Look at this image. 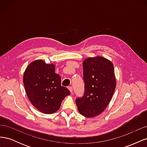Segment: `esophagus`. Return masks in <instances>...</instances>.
I'll list each match as a JSON object with an SVG mask.
<instances>
[{
	"instance_id": "esophagus-1",
	"label": "esophagus",
	"mask_w": 147,
	"mask_h": 147,
	"mask_svg": "<svg viewBox=\"0 0 147 147\" xmlns=\"http://www.w3.org/2000/svg\"><path fill=\"white\" fill-rule=\"evenodd\" d=\"M68 89L69 90V91H70L71 94H73V89H72V87L69 86V87H68Z\"/></svg>"
}]
</instances>
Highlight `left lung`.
Masks as SVG:
<instances>
[{"instance_id":"8db88e82","label":"left lung","mask_w":147,"mask_h":147,"mask_svg":"<svg viewBox=\"0 0 147 147\" xmlns=\"http://www.w3.org/2000/svg\"><path fill=\"white\" fill-rule=\"evenodd\" d=\"M84 94L75 102L83 116L93 118L104 112L117 86L112 61L102 56L90 57L83 62Z\"/></svg>"}]
</instances>
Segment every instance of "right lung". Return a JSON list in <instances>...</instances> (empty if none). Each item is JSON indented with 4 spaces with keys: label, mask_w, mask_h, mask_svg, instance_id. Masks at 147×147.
Returning <instances> with one entry per match:
<instances>
[{
    "label": "right lung",
    "mask_w": 147,
    "mask_h": 147,
    "mask_svg": "<svg viewBox=\"0 0 147 147\" xmlns=\"http://www.w3.org/2000/svg\"><path fill=\"white\" fill-rule=\"evenodd\" d=\"M23 83L30 102L40 112L52 114L60 108L62 101L70 94L61 86V78L55 73V65L42 59L30 63L26 67Z\"/></svg>",
    "instance_id": "add662e5"
}]
</instances>
